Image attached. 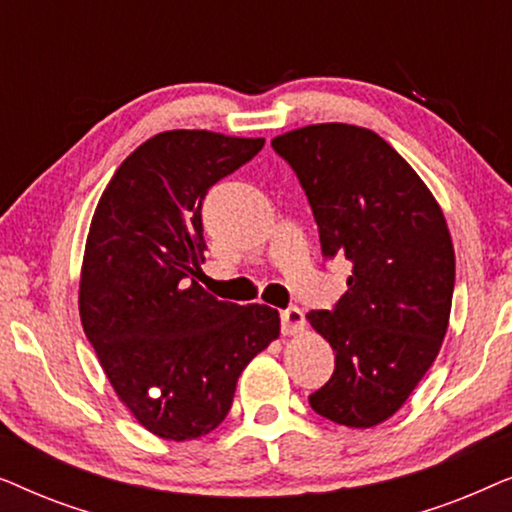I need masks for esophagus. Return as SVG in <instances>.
I'll return each instance as SVG.
<instances>
[{
	"instance_id": "1",
	"label": "esophagus",
	"mask_w": 512,
	"mask_h": 512,
	"mask_svg": "<svg viewBox=\"0 0 512 512\" xmlns=\"http://www.w3.org/2000/svg\"><path fill=\"white\" fill-rule=\"evenodd\" d=\"M305 328V314L300 307L291 305L282 312V333L284 335H296Z\"/></svg>"
}]
</instances>
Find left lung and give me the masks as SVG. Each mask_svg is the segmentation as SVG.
Segmentation results:
<instances>
[{
	"label": "left lung",
	"instance_id": "obj_1",
	"mask_svg": "<svg viewBox=\"0 0 512 512\" xmlns=\"http://www.w3.org/2000/svg\"><path fill=\"white\" fill-rule=\"evenodd\" d=\"M303 186L324 258L352 263L333 310L307 314L335 370L317 415L368 429L389 419L436 361L454 291L445 216L417 172L373 130L319 123L272 139Z\"/></svg>",
	"mask_w": 512,
	"mask_h": 512
}]
</instances>
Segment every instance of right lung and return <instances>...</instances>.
Here are the masks:
<instances>
[{"mask_svg": "<svg viewBox=\"0 0 512 512\" xmlns=\"http://www.w3.org/2000/svg\"><path fill=\"white\" fill-rule=\"evenodd\" d=\"M265 139L170 130L123 160L97 202L79 312L118 398L165 440L207 436L237 377L279 335L268 305L219 300L195 282L205 263L202 200Z\"/></svg>", "mask_w": 512, "mask_h": 512, "instance_id": "add662e5", "label": "right lung"}]
</instances>
